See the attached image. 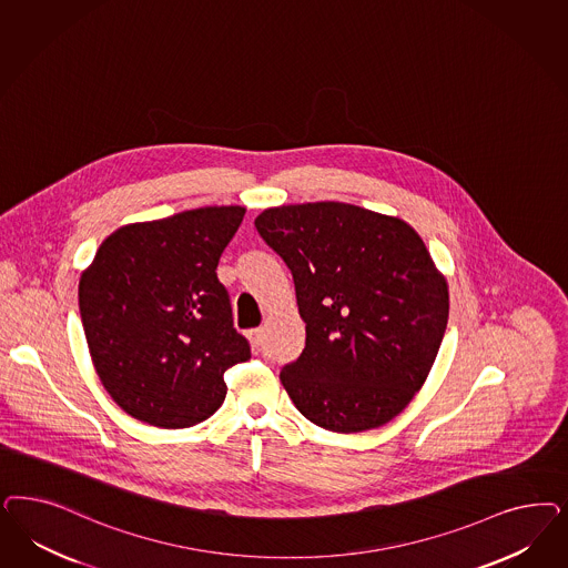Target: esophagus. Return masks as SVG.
<instances>
[{"label":"esophagus","mask_w":568,"mask_h":568,"mask_svg":"<svg viewBox=\"0 0 568 568\" xmlns=\"http://www.w3.org/2000/svg\"><path fill=\"white\" fill-rule=\"evenodd\" d=\"M263 334H265V329L263 328H255V329H248V338H251V343L255 345V347H258L261 343H263Z\"/></svg>","instance_id":"34e87169"}]
</instances>
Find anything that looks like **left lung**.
Here are the masks:
<instances>
[{
	"instance_id": "8db88e82",
	"label": "left lung",
	"mask_w": 568,
	"mask_h": 568,
	"mask_svg": "<svg viewBox=\"0 0 568 568\" xmlns=\"http://www.w3.org/2000/svg\"><path fill=\"white\" fill-rule=\"evenodd\" d=\"M255 227L288 265L307 324L303 353L280 372L296 409L334 433L393 420L424 385L449 315L420 236L347 202L267 209Z\"/></svg>"
}]
</instances>
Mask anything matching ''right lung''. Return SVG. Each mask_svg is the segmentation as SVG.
<instances>
[{
	"instance_id": "obj_1",
	"label": "right lung",
	"mask_w": 568,
	"mask_h": 568,
	"mask_svg": "<svg viewBox=\"0 0 568 568\" xmlns=\"http://www.w3.org/2000/svg\"><path fill=\"white\" fill-rule=\"evenodd\" d=\"M246 209L204 206L131 223L102 242L79 282L93 366L114 403L159 428L211 418L223 374L251 357L217 277Z\"/></svg>"
}]
</instances>
